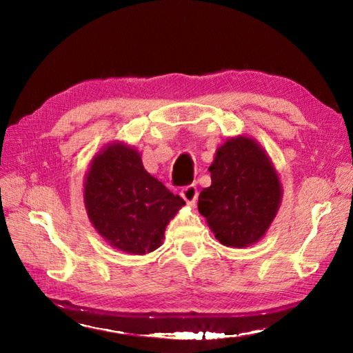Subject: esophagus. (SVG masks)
Wrapping results in <instances>:
<instances>
[{
	"instance_id": "1",
	"label": "esophagus",
	"mask_w": 353,
	"mask_h": 353,
	"mask_svg": "<svg viewBox=\"0 0 353 353\" xmlns=\"http://www.w3.org/2000/svg\"><path fill=\"white\" fill-rule=\"evenodd\" d=\"M181 196L183 197V200L186 201L188 205H196V200H197V188L196 185H186L181 190Z\"/></svg>"
}]
</instances>
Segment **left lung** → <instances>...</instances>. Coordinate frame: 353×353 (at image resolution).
I'll return each mask as SVG.
<instances>
[{
    "instance_id": "1",
    "label": "left lung",
    "mask_w": 353,
    "mask_h": 353,
    "mask_svg": "<svg viewBox=\"0 0 353 353\" xmlns=\"http://www.w3.org/2000/svg\"><path fill=\"white\" fill-rule=\"evenodd\" d=\"M211 186L199 196V212L228 247H247L264 236L281 203V183L256 142L238 137L216 150Z\"/></svg>"
}]
</instances>
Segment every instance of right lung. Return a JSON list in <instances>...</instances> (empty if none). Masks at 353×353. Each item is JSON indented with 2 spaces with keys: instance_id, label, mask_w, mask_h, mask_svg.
<instances>
[{
  "instance_id": "right-lung-1",
  "label": "right lung",
  "mask_w": 353,
  "mask_h": 353,
  "mask_svg": "<svg viewBox=\"0 0 353 353\" xmlns=\"http://www.w3.org/2000/svg\"><path fill=\"white\" fill-rule=\"evenodd\" d=\"M85 205L89 220L110 245L144 254L162 244L165 228L185 201L148 174L138 152L114 144L92 161Z\"/></svg>"
}]
</instances>
